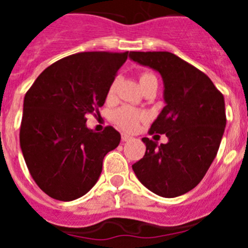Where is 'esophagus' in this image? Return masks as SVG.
Returning a JSON list of instances; mask_svg holds the SVG:
<instances>
[{"label": "esophagus", "mask_w": 248, "mask_h": 248, "mask_svg": "<svg viewBox=\"0 0 248 248\" xmlns=\"http://www.w3.org/2000/svg\"><path fill=\"white\" fill-rule=\"evenodd\" d=\"M122 140L123 141H129V140H131V137L128 134H122Z\"/></svg>", "instance_id": "1"}]
</instances>
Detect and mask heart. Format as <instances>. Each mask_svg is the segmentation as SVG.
<instances>
[{
    "instance_id": "heart-1",
    "label": "heart",
    "mask_w": 248,
    "mask_h": 248,
    "mask_svg": "<svg viewBox=\"0 0 248 248\" xmlns=\"http://www.w3.org/2000/svg\"><path fill=\"white\" fill-rule=\"evenodd\" d=\"M155 77L154 74L148 73H141L140 74V84L145 82L149 78H153ZM115 91V84H111L110 88L108 92V97H111ZM145 119V115L141 111L137 110V109L131 108V107H122V108L117 109V110L113 113V122L117 126H119L120 129L125 131H134L137 130V128L139 126L140 122H143Z\"/></svg>"
}]
</instances>
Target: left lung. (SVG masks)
Wrapping results in <instances>:
<instances>
[{"label":"left lung","instance_id":"obj_1","mask_svg":"<svg viewBox=\"0 0 248 248\" xmlns=\"http://www.w3.org/2000/svg\"><path fill=\"white\" fill-rule=\"evenodd\" d=\"M133 61L159 72L166 105L149 134H166L160 144L143 138V159L133 165L145 187L163 198H176L198 185L220 148L225 99L203 72L170 52H130Z\"/></svg>","mask_w":248,"mask_h":248}]
</instances>
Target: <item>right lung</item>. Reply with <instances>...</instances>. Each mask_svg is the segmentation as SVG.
<instances>
[{
  "instance_id": "obj_1",
  "label": "right lung",
  "mask_w": 248,
  "mask_h": 248,
  "mask_svg": "<svg viewBox=\"0 0 248 248\" xmlns=\"http://www.w3.org/2000/svg\"><path fill=\"white\" fill-rule=\"evenodd\" d=\"M129 52H82L46 68L25 95L19 144L31 176L59 201L80 198L95 185L103 159L120 143L113 126L87 128L99 111Z\"/></svg>"
}]
</instances>
